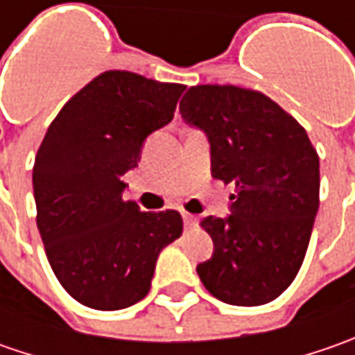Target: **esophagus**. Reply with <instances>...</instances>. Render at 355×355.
<instances>
[{
	"instance_id": "1",
	"label": "esophagus",
	"mask_w": 355,
	"mask_h": 355,
	"mask_svg": "<svg viewBox=\"0 0 355 355\" xmlns=\"http://www.w3.org/2000/svg\"><path fill=\"white\" fill-rule=\"evenodd\" d=\"M182 215H184V223L187 227H193L198 223V217H196V215H191V213L187 211H182Z\"/></svg>"
}]
</instances>
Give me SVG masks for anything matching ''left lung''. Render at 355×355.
<instances>
[{"instance_id": "obj_1", "label": "left lung", "mask_w": 355, "mask_h": 355, "mask_svg": "<svg viewBox=\"0 0 355 355\" xmlns=\"http://www.w3.org/2000/svg\"><path fill=\"white\" fill-rule=\"evenodd\" d=\"M180 112L207 136L213 178L235 185L231 213L199 223L213 239L199 279L221 302L266 304L291 286L304 261L318 213V154L306 130L257 90L191 87Z\"/></svg>"}]
</instances>
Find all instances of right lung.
<instances>
[{"mask_svg": "<svg viewBox=\"0 0 355 355\" xmlns=\"http://www.w3.org/2000/svg\"><path fill=\"white\" fill-rule=\"evenodd\" d=\"M184 85L106 71L51 122L33 166L37 227L49 265L76 302L122 310L150 293L156 261L182 215L124 201V173L146 138L170 124Z\"/></svg>", "mask_w": 355, "mask_h": 355, "instance_id": "add662e5", "label": "right lung"}]
</instances>
